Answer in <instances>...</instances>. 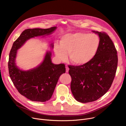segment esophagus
Segmentation results:
<instances>
[{"label":"esophagus","instance_id":"obj_1","mask_svg":"<svg viewBox=\"0 0 126 126\" xmlns=\"http://www.w3.org/2000/svg\"><path fill=\"white\" fill-rule=\"evenodd\" d=\"M68 71H69V68L67 66H66V72L67 73V72H68Z\"/></svg>","mask_w":126,"mask_h":126}]
</instances>
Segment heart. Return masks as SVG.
Returning a JSON list of instances; mask_svg holds the SVG:
<instances>
[{"label": "heart", "instance_id": "b5f03b06", "mask_svg": "<svg viewBox=\"0 0 126 126\" xmlns=\"http://www.w3.org/2000/svg\"><path fill=\"white\" fill-rule=\"evenodd\" d=\"M100 40L95 34L78 32L63 36L60 45L55 44V53L60 60H65L67 53L71 62L77 66L90 62L96 55Z\"/></svg>", "mask_w": 126, "mask_h": 126}]
</instances>
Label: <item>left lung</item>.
I'll return each mask as SVG.
<instances>
[{
	"label": "left lung",
	"instance_id": "1",
	"mask_svg": "<svg viewBox=\"0 0 126 126\" xmlns=\"http://www.w3.org/2000/svg\"><path fill=\"white\" fill-rule=\"evenodd\" d=\"M93 32L97 33L100 40L95 56L84 65L68 66L72 93L81 103L96 101L106 93L112 85L118 65L117 51L110 36L104 32Z\"/></svg>",
	"mask_w": 126,
	"mask_h": 126
}]
</instances>
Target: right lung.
I'll use <instances>...</instances> for the list:
<instances>
[{
    "label": "right lung",
    "mask_w": 126,
    "mask_h": 126,
    "mask_svg": "<svg viewBox=\"0 0 126 126\" xmlns=\"http://www.w3.org/2000/svg\"><path fill=\"white\" fill-rule=\"evenodd\" d=\"M56 28L25 30L14 42L11 49L8 62L10 77L19 93L33 101L46 102L51 99L59 78L65 73V66L64 64L52 63L51 52H47L40 65L28 71H23L15 63L17 49L29 39L51 34ZM51 47H54L53 44Z\"/></svg>",
    "instance_id": "right-lung-1"
}]
</instances>
